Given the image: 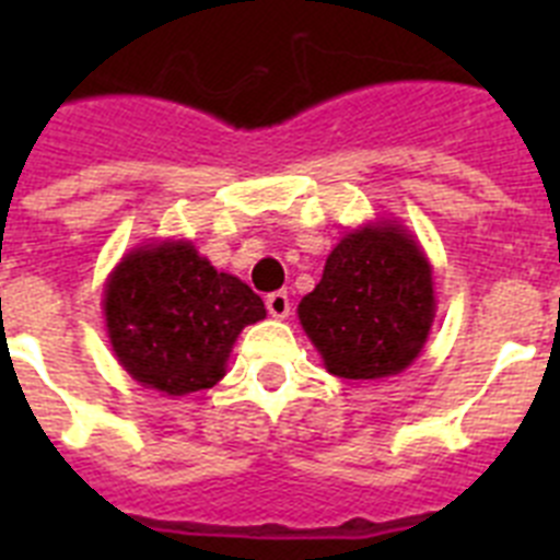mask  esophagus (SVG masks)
Segmentation results:
<instances>
[{
    "instance_id": "esophagus-1",
    "label": "esophagus",
    "mask_w": 560,
    "mask_h": 560,
    "mask_svg": "<svg viewBox=\"0 0 560 560\" xmlns=\"http://www.w3.org/2000/svg\"><path fill=\"white\" fill-rule=\"evenodd\" d=\"M266 308H269V314L275 316V319H285V316L291 314L289 291H271V294L266 296Z\"/></svg>"
}]
</instances>
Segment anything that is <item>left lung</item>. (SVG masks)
<instances>
[{"mask_svg": "<svg viewBox=\"0 0 560 560\" xmlns=\"http://www.w3.org/2000/svg\"><path fill=\"white\" fill-rule=\"evenodd\" d=\"M296 314L328 373L353 381L398 375L432 330V266L395 221L361 226L334 246Z\"/></svg>", "mask_w": 560, "mask_h": 560, "instance_id": "left-lung-1", "label": "left lung"}]
</instances>
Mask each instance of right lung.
I'll list each match as a JSON object with an SVG mask.
<instances>
[{
	"label": "right lung",
	"mask_w": 560,
	"mask_h": 560,
	"mask_svg": "<svg viewBox=\"0 0 560 560\" xmlns=\"http://www.w3.org/2000/svg\"><path fill=\"white\" fill-rule=\"evenodd\" d=\"M103 311L117 361L167 395L219 384L237 334L266 316L264 300L210 266L190 241L148 244L122 257L108 275Z\"/></svg>",
	"instance_id": "right-lung-1"
}]
</instances>
